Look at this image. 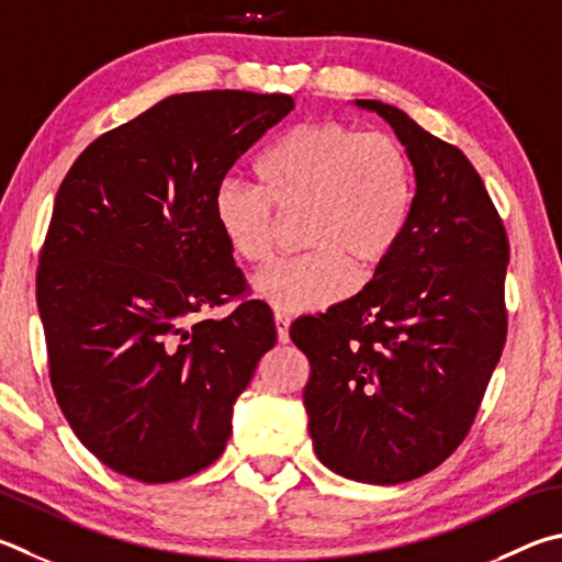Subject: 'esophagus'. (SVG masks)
<instances>
[{
    "label": "esophagus",
    "instance_id": "obj_1",
    "mask_svg": "<svg viewBox=\"0 0 562 562\" xmlns=\"http://www.w3.org/2000/svg\"><path fill=\"white\" fill-rule=\"evenodd\" d=\"M274 326H278V339L280 344L290 341V319L284 314H274Z\"/></svg>",
    "mask_w": 562,
    "mask_h": 562
}]
</instances>
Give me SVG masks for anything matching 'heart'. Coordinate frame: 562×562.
<instances>
[{
	"instance_id": "b5f03b06",
	"label": "heart",
	"mask_w": 562,
	"mask_h": 562,
	"mask_svg": "<svg viewBox=\"0 0 562 562\" xmlns=\"http://www.w3.org/2000/svg\"><path fill=\"white\" fill-rule=\"evenodd\" d=\"M258 189L223 181L213 221L228 250L250 265L272 260L278 217L300 221L310 250L262 272L252 292L288 314L319 312L369 278L401 246L413 213V167L401 142L344 122H304L255 161ZM276 212L272 214L271 211Z\"/></svg>"
}]
</instances>
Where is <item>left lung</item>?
Masks as SVG:
<instances>
[{"mask_svg": "<svg viewBox=\"0 0 562 562\" xmlns=\"http://www.w3.org/2000/svg\"><path fill=\"white\" fill-rule=\"evenodd\" d=\"M413 165V213L373 280L290 336L307 353L314 452L363 484L432 472L464 440L506 341L508 240L476 169L403 110L356 100Z\"/></svg>", "mask_w": 562, "mask_h": 562, "instance_id": "8db88e82", "label": "left lung"}]
</instances>
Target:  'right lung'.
I'll return each instance as SVG.
<instances>
[{"label":"right lung","mask_w":562,"mask_h":562,"mask_svg":"<svg viewBox=\"0 0 562 562\" xmlns=\"http://www.w3.org/2000/svg\"><path fill=\"white\" fill-rule=\"evenodd\" d=\"M292 108L282 93L169 95L98 137L60 183L36 274L50 385L120 474L165 484L216 462L278 341L260 300L203 314L246 288L213 221L216 189Z\"/></svg>","instance_id":"1"}]
</instances>
